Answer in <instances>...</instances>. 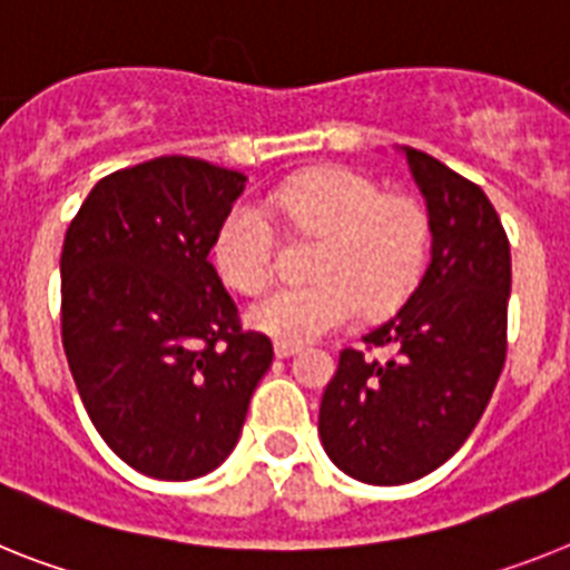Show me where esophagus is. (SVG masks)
<instances>
[{
	"label": "esophagus",
	"mask_w": 570,
	"mask_h": 570,
	"mask_svg": "<svg viewBox=\"0 0 570 570\" xmlns=\"http://www.w3.org/2000/svg\"><path fill=\"white\" fill-rule=\"evenodd\" d=\"M301 351V344H289V342H275V356L277 358H289Z\"/></svg>",
	"instance_id": "obj_1"
}]
</instances>
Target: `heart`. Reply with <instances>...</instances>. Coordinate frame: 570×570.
Here are the masks:
<instances>
[{
	"instance_id": "1",
	"label": "heart",
	"mask_w": 570,
	"mask_h": 570,
	"mask_svg": "<svg viewBox=\"0 0 570 570\" xmlns=\"http://www.w3.org/2000/svg\"><path fill=\"white\" fill-rule=\"evenodd\" d=\"M298 234L324 243L309 284L281 286L248 309V324L272 338L304 344L356 322L362 307L385 313L417 286L432 248V217L409 194H385L351 167H318L281 181L266 196ZM269 208L240 199L214 240V261L240 293H261L277 269L281 234Z\"/></svg>"
}]
</instances>
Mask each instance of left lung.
<instances>
[{"label":"left lung","instance_id":"8db88e82","mask_svg":"<svg viewBox=\"0 0 570 570\" xmlns=\"http://www.w3.org/2000/svg\"><path fill=\"white\" fill-rule=\"evenodd\" d=\"M432 217V261L389 322L344 347L318 411L324 452L356 481L396 487L455 455L490 403L507 356L510 240L475 181L414 147ZM385 346L389 357L373 351Z\"/></svg>","mask_w":570,"mask_h":570}]
</instances>
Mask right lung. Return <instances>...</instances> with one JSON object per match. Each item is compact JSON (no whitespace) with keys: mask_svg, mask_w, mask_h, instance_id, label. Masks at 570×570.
<instances>
[{"mask_svg":"<svg viewBox=\"0 0 570 570\" xmlns=\"http://www.w3.org/2000/svg\"><path fill=\"white\" fill-rule=\"evenodd\" d=\"M243 188L237 170L159 156L104 176L66 232V358L104 443L141 475L217 470L275 356L208 261Z\"/></svg>","mask_w":570,"mask_h":570,"instance_id":"right-lung-1","label":"right lung"}]
</instances>
